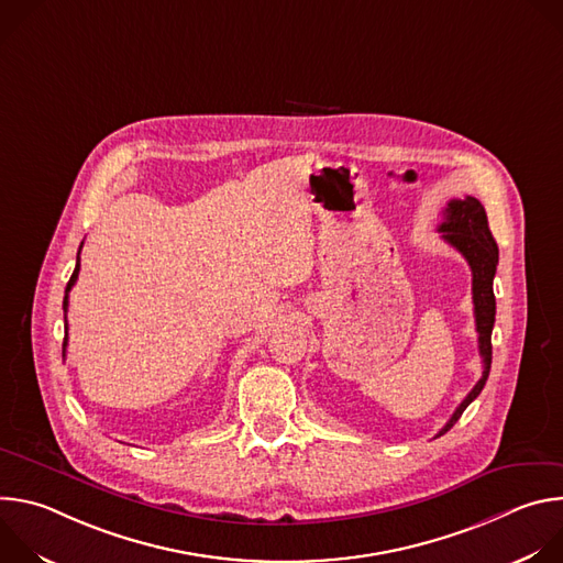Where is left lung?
Listing matches in <instances>:
<instances>
[{"label": "left lung", "instance_id": "left-lung-1", "mask_svg": "<svg viewBox=\"0 0 563 563\" xmlns=\"http://www.w3.org/2000/svg\"><path fill=\"white\" fill-rule=\"evenodd\" d=\"M441 238L448 245H452L470 265L472 269V302H474V323L478 334V354L484 358V374H481L478 383L472 387V391L461 400V406L454 410L450 421L441 428V434H445L465 412V408L484 389L490 363H493V328H495V291L493 280L499 265V247L488 227V216L484 205L476 198L465 196L463 200L454 198L448 202V209L443 213V222L439 224Z\"/></svg>", "mask_w": 563, "mask_h": 563}]
</instances>
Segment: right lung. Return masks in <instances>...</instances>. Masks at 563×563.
I'll list each match as a JSON object with an SVG mask.
<instances>
[{
	"label": "right lung",
	"instance_id": "obj_1",
	"mask_svg": "<svg viewBox=\"0 0 563 563\" xmlns=\"http://www.w3.org/2000/svg\"><path fill=\"white\" fill-rule=\"evenodd\" d=\"M79 250H82V245H79ZM77 274H79V254H77V263H75V269H73V276H70V280H68V285H66V296H64V330H66V334H64V345H62V356L66 354V343H68V323H66V309H68V291H70V287L75 285V280H77Z\"/></svg>",
	"mask_w": 563,
	"mask_h": 563
}]
</instances>
